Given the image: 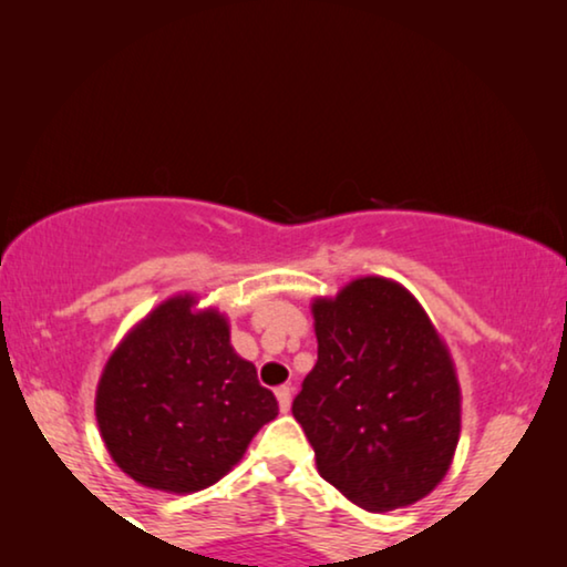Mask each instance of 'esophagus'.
<instances>
[{
    "mask_svg": "<svg viewBox=\"0 0 567 567\" xmlns=\"http://www.w3.org/2000/svg\"><path fill=\"white\" fill-rule=\"evenodd\" d=\"M276 400H278V408H281V413L291 408V386L289 384H281L276 386Z\"/></svg>",
    "mask_w": 567,
    "mask_h": 567,
    "instance_id": "1",
    "label": "esophagus"
}]
</instances>
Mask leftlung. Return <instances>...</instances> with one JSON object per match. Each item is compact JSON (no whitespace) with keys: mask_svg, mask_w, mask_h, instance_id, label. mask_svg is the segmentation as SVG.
I'll use <instances>...</instances> for the list:
<instances>
[{"mask_svg":"<svg viewBox=\"0 0 567 567\" xmlns=\"http://www.w3.org/2000/svg\"><path fill=\"white\" fill-rule=\"evenodd\" d=\"M317 363L291 413L320 475L367 511L421 501L444 480L462 394L425 309L390 278H355L312 305Z\"/></svg>","mask_w":567,"mask_h":567,"instance_id":"1","label":"left lung"}]
</instances>
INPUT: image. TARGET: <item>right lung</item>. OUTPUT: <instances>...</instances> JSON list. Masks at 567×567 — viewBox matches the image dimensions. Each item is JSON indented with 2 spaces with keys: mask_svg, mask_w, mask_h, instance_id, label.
<instances>
[{
  "mask_svg": "<svg viewBox=\"0 0 567 567\" xmlns=\"http://www.w3.org/2000/svg\"><path fill=\"white\" fill-rule=\"evenodd\" d=\"M193 305L185 293L146 315L107 359L95 398L113 462L165 493L214 485L278 415L274 392L231 348L227 317Z\"/></svg>",
  "mask_w": 567,
  "mask_h": 567,
  "instance_id": "obj_1",
  "label": "right lung"
}]
</instances>
